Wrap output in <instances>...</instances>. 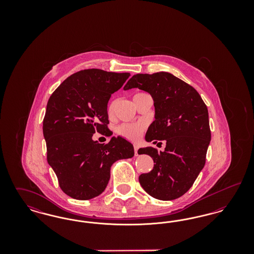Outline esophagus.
I'll list each match as a JSON object with an SVG mask.
<instances>
[{
    "label": "esophagus",
    "mask_w": 254,
    "mask_h": 254,
    "mask_svg": "<svg viewBox=\"0 0 254 254\" xmlns=\"http://www.w3.org/2000/svg\"><path fill=\"white\" fill-rule=\"evenodd\" d=\"M138 149H139V146L137 145H134V153H135L136 156L138 155Z\"/></svg>",
    "instance_id": "esophagus-1"
}]
</instances>
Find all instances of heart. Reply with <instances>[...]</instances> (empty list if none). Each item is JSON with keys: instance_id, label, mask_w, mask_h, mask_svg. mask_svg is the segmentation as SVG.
I'll list each match as a JSON object with an SVG mask.
<instances>
[{"instance_id": "1", "label": "heart", "mask_w": 254, "mask_h": 254, "mask_svg": "<svg viewBox=\"0 0 254 254\" xmlns=\"http://www.w3.org/2000/svg\"><path fill=\"white\" fill-rule=\"evenodd\" d=\"M115 107H116V101H112L109 107V114L113 112ZM143 129H144V126L140 125V124H135V125L124 124L118 127L117 131L119 132V134H121L122 136H124L127 139L136 140L137 138L140 137Z\"/></svg>"}]
</instances>
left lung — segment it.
<instances>
[{"label":"left lung","mask_w":254,"mask_h":254,"mask_svg":"<svg viewBox=\"0 0 254 254\" xmlns=\"http://www.w3.org/2000/svg\"><path fill=\"white\" fill-rule=\"evenodd\" d=\"M135 87L148 92L154 102L155 120L145 141L167 142L164 151L151 146L138 150L155 163L139 182L156 199H177L191 188L205 166L211 139L207 108L195 88L169 72L133 75L124 90Z\"/></svg>","instance_id":"8db88e82"}]
</instances>
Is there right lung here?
Returning <instances> with one entry per match:
<instances>
[{"label":"right lung","mask_w":254,"mask_h":254,"mask_svg":"<svg viewBox=\"0 0 254 254\" xmlns=\"http://www.w3.org/2000/svg\"><path fill=\"white\" fill-rule=\"evenodd\" d=\"M129 73L91 68L74 73L51 94L43 122L48 162L61 190L77 200L102 193L118 160L134 156L130 142L121 136L108 144L93 141L95 132L111 136L108 103Z\"/></svg>","instance_id":"obj_1"}]
</instances>
